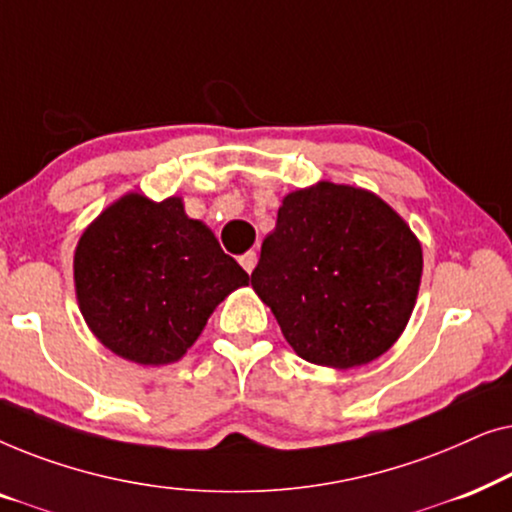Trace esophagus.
<instances>
[{
	"label": "esophagus",
	"mask_w": 512,
	"mask_h": 512,
	"mask_svg": "<svg viewBox=\"0 0 512 512\" xmlns=\"http://www.w3.org/2000/svg\"><path fill=\"white\" fill-rule=\"evenodd\" d=\"M240 265L247 272H251L256 268V251H247V254L240 256Z\"/></svg>",
	"instance_id": "obj_1"
}]
</instances>
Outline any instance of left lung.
Segmentation results:
<instances>
[{
  "label": "left lung",
  "mask_w": 512,
  "mask_h": 512,
  "mask_svg": "<svg viewBox=\"0 0 512 512\" xmlns=\"http://www.w3.org/2000/svg\"><path fill=\"white\" fill-rule=\"evenodd\" d=\"M419 279L422 247L408 223L377 195L331 181L286 195L251 272L293 352L331 368L394 345Z\"/></svg>",
  "instance_id": "obj_1"
}]
</instances>
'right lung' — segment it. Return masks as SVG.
<instances>
[{
    "label": "right lung",
    "instance_id": "1",
    "mask_svg": "<svg viewBox=\"0 0 512 512\" xmlns=\"http://www.w3.org/2000/svg\"><path fill=\"white\" fill-rule=\"evenodd\" d=\"M74 282L83 319L104 347L160 366L186 354L214 307L249 275L205 223L188 219L179 198L130 193L81 235Z\"/></svg>",
    "mask_w": 512,
    "mask_h": 512
}]
</instances>
